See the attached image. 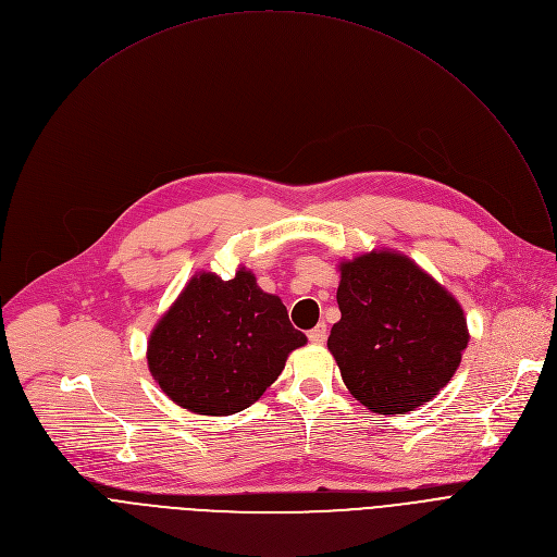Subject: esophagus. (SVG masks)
<instances>
[{"label": "esophagus", "instance_id": "obj_1", "mask_svg": "<svg viewBox=\"0 0 557 557\" xmlns=\"http://www.w3.org/2000/svg\"><path fill=\"white\" fill-rule=\"evenodd\" d=\"M329 337V331H326V324H317L312 331H308V339L312 344H324Z\"/></svg>", "mask_w": 557, "mask_h": 557}]
</instances>
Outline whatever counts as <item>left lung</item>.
Returning a JSON list of instances; mask_svg holds the SVG:
<instances>
[{"instance_id": "obj_1", "label": "left lung", "mask_w": 557, "mask_h": 557, "mask_svg": "<svg viewBox=\"0 0 557 557\" xmlns=\"http://www.w3.org/2000/svg\"><path fill=\"white\" fill-rule=\"evenodd\" d=\"M329 350L355 399L379 414L425 406L460 366L469 333L460 304L396 251L342 262Z\"/></svg>"}]
</instances>
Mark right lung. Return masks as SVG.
I'll list each match as a JSON object with an SVG mask.
<instances>
[{
    "label": "right lung",
    "mask_w": 557,
    "mask_h": 557,
    "mask_svg": "<svg viewBox=\"0 0 557 557\" xmlns=\"http://www.w3.org/2000/svg\"><path fill=\"white\" fill-rule=\"evenodd\" d=\"M304 344L282 299L251 271L226 282L198 273L153 326L147 366L174 404L222 417L253 406Z\"/></svg>",
    "instance_id": "1"
}]
</instances>
